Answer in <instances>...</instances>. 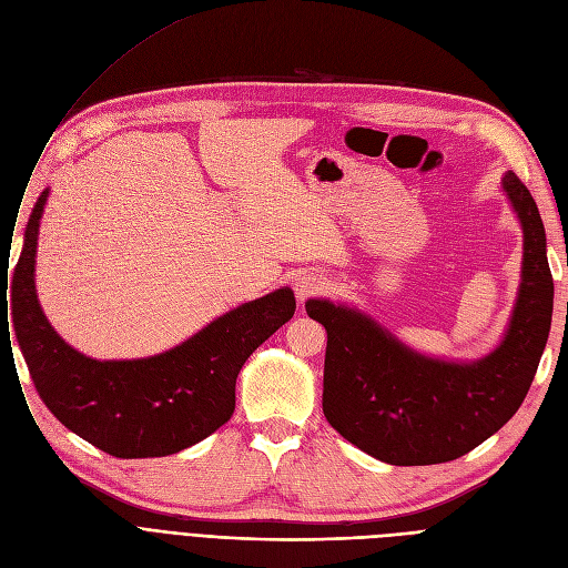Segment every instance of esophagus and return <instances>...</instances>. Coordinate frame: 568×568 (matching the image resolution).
<instances>
[{
  "instance_id": "obj_1",
  "label": "esophagus",
  "mask_w": 568,
  "mask_h": 568,
  "mask_svg": "<svg viewBox=\"0 0 568 568\" xmlns=\"http://www.w3.org/2000/svg\"><path fill=\"white\" fill-rule=\"evenodd\" d=\"M325 288H327V282H325V277L318 275V273H303V275H300V277L295 280V284H293L295 297L300 300V303H305V300L325 293Z\"/></svg>"
}]
</instances>
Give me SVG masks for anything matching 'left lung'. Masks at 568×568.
I'll return each mask as SVG.
<instances>
[{
  "mask_svg": "<svg viewBox=\"0 0 568 568\" xmlns=\"http://www.w3.org/2000/svg\"><path fill=\"white\" fill-rule=\"evenodd\" d=\"M503 192L523 229L516 303L499 344L479 359L424 355L357 307L310 297L327 332L323 415L337 433L389 465L447 463L473 452L520 408L552 321L546 229L514 172Z\"/></svg>",
  "mask_w": 568,
  "mask_h": 568,
  "instance_id": "left-lung-1",
  "label": "left lung"
}]
</instances>
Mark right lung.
Here are the masks:
<instances>
[{
	"instance_id": "1",
	"label": "right lung",
	"mask_w": 568,
	"mask_h": 568,
	"mask_svg": "<svg viewBox=\"0 0 568 568\" xmlns=\"http://www.w3.org/2000/svg\"><path fill=\"white\" fill-rule=\"evenodd\" d=\"M45 187L33 206L16 265L18 342L48 410L75 436L116 458L170 456L209 438L236 408L247 357L291 321L282 286L213 318L179 346L135 359H95L65 344L41 310L37 245Z\"/></svg>"
}]
</instances>
